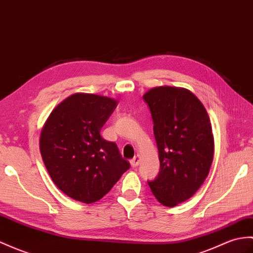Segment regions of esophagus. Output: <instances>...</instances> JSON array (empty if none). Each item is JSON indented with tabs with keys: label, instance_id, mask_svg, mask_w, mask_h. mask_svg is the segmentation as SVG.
<instances>
[{
	"label": "esophagus",
	"instance_id": "1",
	"mask_svg": "<svg viewBox=\"0 0 253 253\" xmlns=\"http://www.w3.org/2000/svg\"><path fill=\"white\" fill-rule=\"evenodd\" d=\"M139 164H140V156L139 155H136L132 158V160H130V165L132 167H137Z\"/></svg>",
	"mask_w": 253,
	"mask_h": 253
}]
</instances>
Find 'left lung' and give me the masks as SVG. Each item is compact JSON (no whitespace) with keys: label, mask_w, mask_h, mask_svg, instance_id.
<instances>
[{"label":"left lung","mask_w":253,"mask_h":253,"mask_svg":"<svg viewBox=\"0 0 253 253\" xmlns=\"http://www.w3.org/2000/svg\"><path fill=\"white\" fill-rule=\"evenodd\" d=\"M154 122L161 170L148 183L164 206L191 198L207 178L214 140L209 115L194 93L182 87H154L143 95Z\"/></svg>","instance_id":"1"}]
</instances>
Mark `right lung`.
Listing matches in <instances>:
<instances>
[{
	"label": "right lung",
	"instance_id": "add662e5",
	"mask_svg": "<svg viewBox=\"0 0 253 253\" xmlns=\"http://www.w3.org/2000/svg\"><path fill=\"white\" fill-rule=\"evenodd\" d=\"M117 107L113 98L76 92L51 111L41 130L40 152L58 189L75 201L101 199L130 167L100 130Z\"/></svg>",
	"mask_w": 253,
	"mask_h": 253
}]
</instances>
